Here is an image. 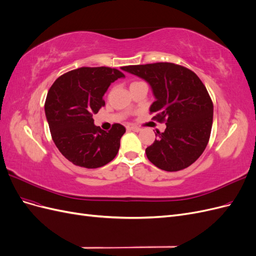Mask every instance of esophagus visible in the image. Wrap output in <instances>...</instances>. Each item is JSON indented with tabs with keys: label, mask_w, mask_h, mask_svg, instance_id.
Returning a JSON list of instances; mask_svg holds the SVG:
<instances>
[{
	"label": "esophagus",
	"mask_w": 256,
	"mask_h": 256,
	"mask_svg": "<svg viewBox=\"0 0 256 256\" xmlns=\"http://www.w3.org/2000/svg\"><path fill=\"white\" fill-rule=\"evenodd\" d=\"M128 129L129 130H132V131H136V132H138V131H141V128L136 127V126H130V127H128Z\"/></svg>",
	"instance_id": "obj_1"
}]
</instances>
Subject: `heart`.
I'll list each match as a JSON object with an SVG mask.
<instances>
[{
  "label": "heart",
  "instance_id": "1",
  "mask_svg": "<svg viewBox=\"0 0 256 256\" xmlns=\"http://www.w3.org/2000/svg\"><path fill=\"white\" fill-rule=\"evenodd\" d=\"M136 83H138V82H134V83H131V85H132V84H136Z\"/></svg>",
  "mask_w": 256,
  "mask_h": 256
}]
</instances>
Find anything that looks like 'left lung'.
Returning <instances> with one entry per match:
<instances>
[{"instance_id":"left-lung-1","label":"left lung","mask_w":256,"mask_h":256,"mask_svg":"<svg viewBox=\"0 0 256 256\" xmlns=\"http://www.w3.org/2000/svg\"><path fill=\"white\" fill-rule=\"evenodd\" d=\"M150 85L154 102L150 111L166 120L164 132L146 148L157 168L176 172L188 168L205 150L212 126L214 104L203 82L190 69L173 63L122 67Z\"/></svg>"}]
</instances>
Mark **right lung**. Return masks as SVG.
I'll list each match as a JSON object with an SVG mask.
<instances>
[{
    "instance_id": "obj_1",
    "label": "right lung",
    "mask_w": 256,
    "mask_h": 256,
    "mask_svg": "<svg viewBox=\"0 0 256 256\" xmlns=\"http://www.w3.org/2000/svg\"><path fill=\"white\" fill-rule=\"evenodd\" d=\"M125 78L110 67H82L60 76L52 84L44 113L54 144L74 164L86 168L104 166L118 152L126 129L114 124L109 132L95 126L92 115L104 106L111 83Z\"/></svg>"
}]
</instances>
